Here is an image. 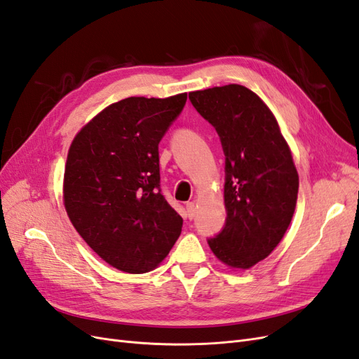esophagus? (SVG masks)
Returning a JSON list of instances; mask_svg holds the SVG:
<instances>
[{"instance_id":"1","label":"esophagus","mask_w":359,"mask_h":359,"mask_svg":"<svg viewBox=\"0 0 359 359\" xmlns=\"http://www.w3.org/2000/svg\"><path fill=\"white\" fill-rule=\"evenodd\" d=\"M187 212H189V217L190 219H193L194 217V212H196V205H194V202H187Z\"/></svg>"}]
</instances>
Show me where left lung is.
I'll list each match as a JSON object with an SVG mask.
<instances>
[{
    "instance_id": "obj_1",
    "label": "left lung",
    "mask_w": 359,
    "mask_h": 359,
    "mask_svg": "<svg viewBox=\"0 0 359 359\" xmlns=\"http://www.w3.org/2000/svg\"><path fill=\"white\" fill-rule=\"evenodd\" d=\"M189 99L226 156L227 219L210 248L226 266L248 269L273 253L295 212L299 178L290 148L274 114L243 85L191 91Z\"/></svg>"
}]
</instances>
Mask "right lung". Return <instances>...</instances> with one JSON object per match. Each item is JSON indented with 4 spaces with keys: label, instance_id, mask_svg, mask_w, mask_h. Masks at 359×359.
I'll list each match as a JSON object with an SVG mask.
<instances>
[{
    "label": "right lung",
    "instance_id": "add662e5",
    "mask_svg": "<svg viewBox=\"0 0 359 359\" xmlns=\"http://www.w3.org/2000/svg\"><path fill=\"white\" fill-rule=\"evenodd\" d=\"M187 93L112 103L72 140L62 182L74 229L106 264L130 274L158 266L182 219L160 191L158 142Z\"/></svg>",
    "mask_w": 359,
    "mask_h": 359
}]
</instances>
